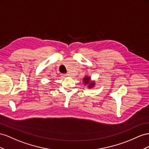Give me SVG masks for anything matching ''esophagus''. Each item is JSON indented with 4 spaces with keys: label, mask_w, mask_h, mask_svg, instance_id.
Returning <instances> with one entry per match:
<instances>
[{
    "label": "esophagus",
    "mask_w": 149,
    "mask_h": 149,
    "mask_svg": "<svg viewBox=\"0 0 149 149\" xmlns=\"http://www.w3.org/2000/svg\"><path fill=\"white\" fill-rule=\"evenodd\" d=\"M62 77H69V74H62Z\"/></svg>",
    "instance_id": "34e87169"
}]
</instances>
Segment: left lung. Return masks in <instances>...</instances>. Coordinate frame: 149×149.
I'll return each mask as SVG.
<instances>
[{
	"label": "left lung",
	"mask_w": 149,
	"mask_h": 149,
	"mask_svg": "<svg viewBox=\"0 0 149 149\" xmlns=\"http://www.w3.org/2000/svg\"><path fill=\"white\" fill-rule=\"evenodd\" d=\"M83 84L87 86L88 88H92L95 86V80H92L91 77L88 75H86L83 78Z\"/></svg>",
	"instance_id": "8db88e82"
}]
</instances>
